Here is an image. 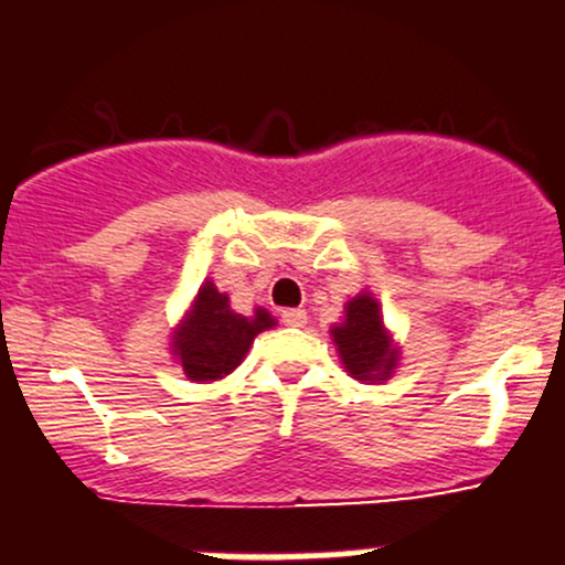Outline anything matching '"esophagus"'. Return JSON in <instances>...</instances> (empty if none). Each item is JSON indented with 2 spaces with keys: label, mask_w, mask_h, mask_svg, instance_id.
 I'll list each match as a JSON object with an SVG mask.
<instances>
[{
  "label": "esophagus",
  "mask_w": 565,
  "mask_h": 565,
  "mask_svg": "<svg viewBox=\"0 0 565 565\" xmlns=\"http://www.w3.org/2000/svg\"><path fill=\"white\" fill-rule=\"evenodd\" d=\"M281 322L287 324V328H302V324L308 322V313L302 311V308H289V311L281 313Z\"/></svg>",
  "instance_id": "34e87169"
}]
</instances>
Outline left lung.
I'll use <instances>...</instances> for the list:
<instances>
[{"label":"left lung","instance_id":"1","mask_svg":"<svg viewBox=\"0 0 565 565\" xmlns=\"http://www.w3.org/2000/svg\"><path fill=\"white\" fill-rule=\"evenodd\" d=\"M347 317L332 328L338 354L349 376L360 382H384L397 367V349L384 328L382 308L371 292H360L343 306Z\"/></svg>","mask_w":565,"mask_h":565}]
</instances>
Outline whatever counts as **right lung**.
Listing matches in <instances>:
<instances>
[{
    "mask_svg": "<svg viewBox=\"0 0 565 565\" xmlns=\"http://www.w3.org/2000/svg\"><path fill=\"white\" fill-rule=\"evenodd\" d=\"M273 324L265 308H254L252 317L235 313L227 295L205 281L173 332V354L192 382H216L241 365L254 338Z\"/></svg>",
    "mask_w": 565,
    "mask_h": 565,
    "instance_id": "right-lung-1",
    "label": "right lung"
}]
</instances>
